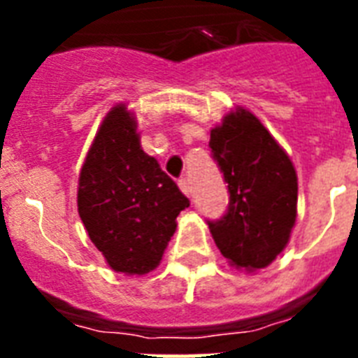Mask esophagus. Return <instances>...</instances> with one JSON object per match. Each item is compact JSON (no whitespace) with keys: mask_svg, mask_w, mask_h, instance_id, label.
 <instances>
[{"mask_svg":"<svg viewBox=\"0 0 358 358\" xmlns=\"http://www.w3.org/2000/svg\"><path fill=\"white\" fill-rule=\"evenodd\" d=\"M178 187H180V189H182V193H184V195H187V196L191 195V185H189V182H187V180H185V178H180L178 180Z\"/></svg>","mask_w":358,"mask_h":358,"instance_id":"1","label":"esophagus"}]
</instances>
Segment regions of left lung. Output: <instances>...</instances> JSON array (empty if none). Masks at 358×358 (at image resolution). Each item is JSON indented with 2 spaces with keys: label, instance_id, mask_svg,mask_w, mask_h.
Wrapping results in <instances>:
<instances>
[{
  "label": "left lung",
  "instance_id": "1",
  "mask_svg": "<svg viewBox=\"0 0 358 358\" xmlns=\"http://www.w3.org/2000/svg\"><path fill=\"white\" fill-rule=\"evenodd\" d=\"M213 159L229 184V210L208 221L230 266L256 271L288 245L297 217L294 163L255 115L236 108L210 134Z\"/></svg>",
  "mask_w": 358,
  "mask_h": 358
}]
</instances>
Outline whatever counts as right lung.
Returning a JSON list of instances; mask_svg holds the SVG:
<instances>
[{
    "label": "right lung",
    "mask_w": 358,
    "mask_h": 358,
    "mask_svg": "<svg viewBox=\"0 0 358 358\" xmlns=\"http://www.w3.org/2000/svg\"><path fill=\"white\" fill-rule=\"evenodd\" d=\"M187 196L141 148L137 120L124 103L98 128L78 185V212L113 271L145 275L159 266Z\"/></svg>",
    "instance_id": "right-lung-1"
}]
</instances>
